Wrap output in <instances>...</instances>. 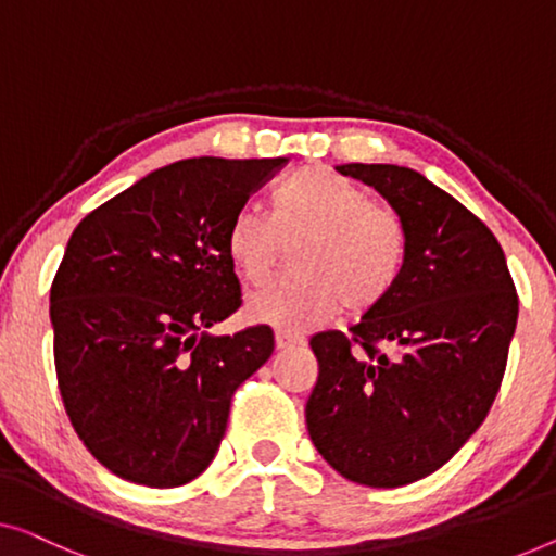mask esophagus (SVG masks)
Returning a JSON list of instances; mask_svg holds the SVG:
<instances>
[{"label": "esophagus", "mask_w": 556, "mask_h": 556, "mask_svg": "<svg viewBox=\"0 0 556 556\" xmlns=\"http://www.w3.org/2000/svg\"><path fill=\"white\" fill-rule=\"evenodd\" d=\"M303 336H295V333H286V331H278L276 333V349L278 351H288V349H295V345H303Z\"/></svg>", "instance_id": "obj_1"}]
</instances>
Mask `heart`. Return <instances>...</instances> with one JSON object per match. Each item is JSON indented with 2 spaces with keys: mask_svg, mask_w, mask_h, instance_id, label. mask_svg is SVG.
Here are the masks:
<instances>
[{
  "mask_svg": "<svg viewBox=\"0 0 556 556\" xmlns=\"http://www.w3.org/2000/svg\"><path fill=\"white\" fill-rule=\"evenodd\" d=\"M276 213L245 205L230 220L225 251L238 278L263 286L278 265L280 245L301 240L298 276L248 298L255 324L305 331L341 308L368 313L399 283L406 236L399 215L368 192L324 167H305L280 185Z\"/></svg>",
  "mask_w": 556,
  "mask_h": 556,
  "instance_id": "1",
  "label": "heart"
}]
</instances>
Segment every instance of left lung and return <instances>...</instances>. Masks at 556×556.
Here are the masks:
<instances>
[{
  "label": "left lung",
  "instance_id": "obj_1",
  "mask_svg": "<svg viewBox=\"0 0 556 556\" xmlns=\"http://www.w3.org/2000/svg\"><path fill=\"white\" fill-rule=\"evenodd\" d=\"M404 225L399 283L349 333L311 338L305 404L316 452L376 489L429 477L484 421L519 316L502 245L456 198L412 167L345 163Z\"/></svg>",
  "mask_w": 556,
  "mask_h": 556
}]
</instances>
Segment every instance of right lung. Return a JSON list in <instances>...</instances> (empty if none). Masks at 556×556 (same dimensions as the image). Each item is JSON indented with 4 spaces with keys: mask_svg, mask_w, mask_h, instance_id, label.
Instances as JSON below:
<instances>
[{
    "mask_svg": "<svg viewBox=\"0 0 556 556\" xmlns=\"http://www.w3.org/2000/svg\"><path fill=\"white\" fill-rule=\"evenodd\" d=\"M288 157H188L144 175L72 232L50 291L67 416L98 462L152 489L218 454L230 399L270 358L273 331L207 328L240 308L230 220Z\"/></svg>",
    "mask_w": 556,
    "mask_h": 556,
    "instance_id": "right-lung-1",
    "label": "right lung"
}]
</instances>
